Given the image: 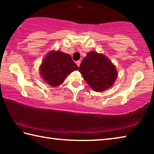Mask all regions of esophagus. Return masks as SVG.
<instances>
[{
  "label": "esophagus",
  "instance_id": "esophagus-1",
  "mask_svg": "<svg viewBox=\"0 0 154 154\" xmlns=\"http://www.w3.org/2000/svg\"><path fill=\"white\" fill-rule=\"evenodd\" d=\"M76 64H77V65L78 66H79V65H80V64H81V61H80V60L77 61V62H76Z\"/></svg>",
  "mask_w": 154,
  "mask_h": 154
}]
</instances>
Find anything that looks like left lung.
Masks as SVG:
<instances>
[{"label":"left lung","instance_id":"8db88e82","mask_svg":"<svg viewBox=\"0 0 154 154\" xmlns=\"http://www.w3.org/2000/svg\"><path fill=\"white\" fill-rule=\"evenodd\" d=\"M79 71L96 92H103L111 88L118 77L116 66L110 60L95 51L88 52L80 64Z\"/></svg>","mask_w":154,"mask_h":154}]
</instances>
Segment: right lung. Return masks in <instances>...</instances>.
I'll use <instances>...</instances> for the list:
<instances>
[{
  "mask_svg": "<svg viewBox=\"0 0 154 154\" xmlns=\"http://www.w3.org/2000/svg\"><path fill=\"white\" fill-rule=\"evenodd\" d=\"M77 69V65L71 56L59 51L49 52L40 66L41 77L52 87L60 85L67 75Z\"/></svg>",
  "mask_w": 154,
  "mask_h": 154,
  "instance_id": "right-lung-1",
  "label": "right lung"
}]
</instances>
